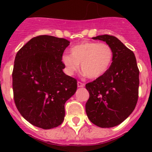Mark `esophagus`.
<instances>
[{
  "label": "esophagus",
  "instance_id": "esophagus-1",
  "mask_svg": "<svg viewBox=\"0 0 152 152\" xmlns=\"http://www.w3.org/2000/svg\"><path fill=\"white\" fill-rule=\"evenodd\" d=\"M77 87H78V88H84V84L82 82H80V81H78V82H77Z\"/></svg>",
  "mask_w": 152,
  "mask_h": 152
}]
</instances>
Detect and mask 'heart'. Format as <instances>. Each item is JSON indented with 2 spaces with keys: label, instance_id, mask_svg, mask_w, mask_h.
I'll return each instance as SVG.
<instances>
[{
  "label": "heart",
  "instance_id": "b5f03b06",
  "mask_svg": "<svg viewBox=\"0 0 152 152\" xmlns=\"http://www.w3.org/2000/svg\"><path fill=\"white\" fill-rule=\"evenodd\" d=\"M71 55L62 56V62L67 72L73 75L79 69L90 79L101 77L110 68L113 59V50L107 43L84 41L70 49Z\"/></svg>",
  "mask_w": 152,
  "mask_h": 152
}]
</instances>
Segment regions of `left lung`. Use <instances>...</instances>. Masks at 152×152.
Returning <instances> with one entry per match:
<instances>
[{
    "instance_id": "1",
    "label": "left lung",
    "mask_w": 152,
    "mask_h": 152,
    "mask_svg": "<svg viewBox=\"0 0 152 152\" xmlns=\"http://www.w3.org/2000/svg\"><path fill=\"white\" fill-rule=\"evenodd\" d=\"M110 45L113 59L101 77L86 84L90 94L85 110L92 123L110 128L123 123L135 110L139 98V70L133 52L116 37H93Z\"/></svg>"
}]
</instances>
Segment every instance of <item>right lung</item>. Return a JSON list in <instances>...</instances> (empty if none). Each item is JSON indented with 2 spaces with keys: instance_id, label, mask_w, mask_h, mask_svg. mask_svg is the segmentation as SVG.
Masks as SVG:
<instances>
[{
  "instance_id": "right-lung-1",
  "label": "right lung",
  "mask_w": 152,
  "mask_h": 152,
  "mask_svg": "<svg viewBox=\"0 0 152 152\" xmlns=\"http://www.w3.org/2000/svg\"><path fill=\"white\" fill-rule=\"evenodd\" d=\"M70 42L41 35L17 52L13 77V100L20 113L43 129L57 127L64 117V103L77 90V80L63 72L64 51Z\"/></svg>"
}]
</instances>
